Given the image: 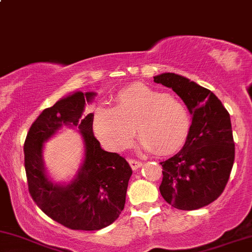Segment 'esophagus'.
Here are the masks:
<instances>
[{
    "label": "esophagus",
    "instance_id": "1",
    "mask_svg": "<svg viewBox=\"0 0 252 252\" xmlns=\"http://www.w3.org/2000/svg\"><path fill=\"white\" fill-rule=\"evenodd\" d=\"M128 163H129V166H131L132 169H138L139 167H141V164H142L140 161L134 160V159H128Z\"/></svg>",
    "mask_w": 252,
    "mask_h": 252
}]
</instances>
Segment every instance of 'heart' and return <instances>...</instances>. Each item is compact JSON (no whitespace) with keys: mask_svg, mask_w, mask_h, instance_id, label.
<instances>
[{"mask_svg":"<svg viewBox=\"0 0 252 252\" xmlns=\"http://www.w3.org/2000/svg\"><path fill=\"white\" fill-rule=\"evenodd\" d=\"M113 100V107H99L93 116V132L107 150H126L134 129L141 147L159 155L174 153L187 140L190 116L180 99L136 83L120 90Z\"/></svg>","mask_w":252,"mask_h":252,"instance_id":"obj_1","label":"heart"}]
</instances>
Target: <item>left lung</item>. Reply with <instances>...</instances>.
<instances>
[{
    "label": "left lung",
    "instance_id": "8db88e82",
    "mask_svg": "<svg viewBox=\"0 0 252 252\" xmlns=\"http://www.w3.org/2000/svg\"><path fill=\"white\" fill-rule=\"evenodd\" d=\"M154 82L180 95L191 114L190 131L182 150L162 161L160 192L174 208L195 210L224 190L235 160V144L228 111L214 93L175 73Z\"/></svg>",
    "mask_w": 252,
    "mask_h": 252
}]
</instances>
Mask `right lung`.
<instances>
[{
	"label": "right lung",
	"instance_id": "right-lung-1",
	"mask_svg": "<svg viewBox=\"0 0 252 252\" xmlns=\"http://www.w3.org/2000/svg\"><path fill=\"white\" fill-rule=\"evenodd\" d=\"M93 92H76L45 108L24 141V167L35 203L54 221L72 230H99L119 217L126 201L132 169L118 153L104 151L92 131L93 113L84 114ZM63 126H78L86 144V159L73 182L62 186L46 178L42 144Z\"/></svg>",
	"mask_w": 252,
	"mask_h": 252
}]
</instances>
